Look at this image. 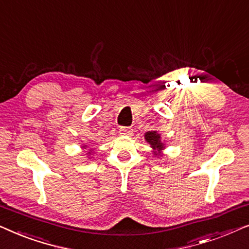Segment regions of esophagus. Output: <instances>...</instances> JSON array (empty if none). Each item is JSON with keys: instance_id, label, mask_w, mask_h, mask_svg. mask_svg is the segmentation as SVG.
<instances>
[{"instance_id": "esophagus-1", "label": "esophagus", "mask_w": 249, "mask_h": 249, "mask_svg": "<svg viewBox=\"0 0 249 249\" xmlns=\"http://www.w3.org/2000/svg\"><path fill=\"white\" fill-rule=\"evenodd\" d=\"M119 132H120V135L130 136V135H132V129L129 128V127H122V128H120V130H119Z\"/></svg>"}]
</instances>
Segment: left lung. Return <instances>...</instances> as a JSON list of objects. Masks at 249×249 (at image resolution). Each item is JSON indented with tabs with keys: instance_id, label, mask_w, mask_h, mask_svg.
Returning a JSON list of instances; mask_svg holds the SVG:
<instances>
[{
	"instance_id": "obj_1",
	"label": "left lung",
	"mask_w": 249,
	"mask_h": 249,
	"mask_svg": "<svg viewBox=\"0 0 249 249\" xmlns=\"http://www.w3.org/2000/svg\"><path fill=\"white\" fill-rule=\"evenodd\" d=\"M145 141L151 145V147L154 149V154L160 156L162 149L165 148L164 144L161 141V135L158 131H148L145 134Z\"/></svg>"
}]
</instances>
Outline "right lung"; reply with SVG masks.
<instances>
[{"label":"right lung","mask_w":249,"mask_h":249,"mask_svg":"<svg viewBox=\"0 0 249 249\" xmlns=\"http://www.w3.org/2000/svg\"><path fill=\"white\" fill-rule=\"evenodd\" d=\"M84 147H85V146H84ZM90 153H91V152H88V154H90Z\"/></svg>","instance_id":"obj_1"}]
</instances>
